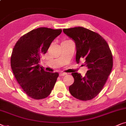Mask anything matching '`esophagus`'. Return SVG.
Returning a JSON list of instances; mask_svg holds the SVG:
<instances>
[{"mask_svg":"<svg viewBox=\"0 0 126 126\" xmlns=\"http://www.w3.org/2000/svg\"><path fill=\"white\" fill-rule=\"evenodd\" d=\"M66 74H67L66 73H65V72H62L60 73V76H65Z\"/></svg>","mask_w":126,"mask_h":126,"instance_id":"1","label":"esophagus"}]
</instances>
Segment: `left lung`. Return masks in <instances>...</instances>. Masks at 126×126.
<instances>
[{
	"label": "left lung",
	"mask_w": 126,
	"mask_h": 126,
	"mask_svg": "<svg viewBox=\"0 0 126 126\" xmlns=\"http://www.w3.org/2000/svg\"><path fill=\"white\" fill-rule=\"evenodd\" d=\"M63 32L76 44L78 63L84 60L88 70L85 77L72 73L74 81L69 87L77 99L88 101L101 92L111 72L113 61L107 42L97 33L81 27L63 29Z\"/></svg>",
	"instance_id": "left-lung-1"
}]
</instances>
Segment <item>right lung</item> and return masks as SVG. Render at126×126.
<instances>
[{
	"mask_svg": "<svg viewBox=\"0 0 126 126\" xmlns=\"http://www.w3.org/2000/svg\"><path fill=\"white\" fill-rule=\"evenodd\" d=\"M61 32V29L45 27L33 30L20 38L12 50V72L24 92L33 99L47 97L57 81L59 73L46 72L39 63L41 55Z\"/></svg>",
	"mask_w": 126,
	"mask_h": 126,
	"instance_id": "add662e5",
	"label": "right lung"
}]
</instances>
